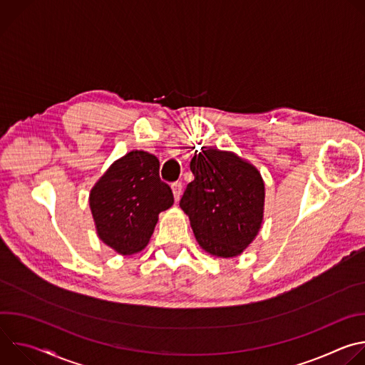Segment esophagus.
I'll return each instance as SVG.
<instances>
[{
    "mask_svg": "<svg viewBox=\"0 0 365 365\" xmlns=\"http://www.w3.org/2000/svg\"><path fill=\"white\" fill-rule=\"evenodd\" d=\"M172 190H173L175 199L179 200V197H180V195H182V182H175V183H172Z\"/></svg>",
    "mask_w": 365,
    "mask_h": 365,
    "instance_id": "obj_1",
    "label": "esophagus"
}]
</instances>
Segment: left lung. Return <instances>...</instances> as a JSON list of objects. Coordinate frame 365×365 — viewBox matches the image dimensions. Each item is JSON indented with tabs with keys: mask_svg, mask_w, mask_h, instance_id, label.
<instances>
[{
	"mask_svg": "<svg viewBox=\"0 0 365 365\" xmlns=\"http://www.w3.org/2000/svg\"><path fill=\"white\" fill-rule=\"evenodd\" d=\"M195 179L180 207L190 220L199 245L217 257H235L263 222L264 183L258 170L238 155L202 148L190 162Z\"/></svg>",
	"mask_w": 365,
	"mask_h": 365,
	"instance_id": "left-lung-1",
	"label": "left lung"
}]
</instances>
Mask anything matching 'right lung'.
Segmentation results:
<instances>
[{
    "mask_svg": "<svg viewBox=\"0 0 365 365\" xmlns=\"http://www.w3.org/2000/svg\"><path fill=\"white\" fill-rule=\"evenodd\" d=\"M159 159L134 150L117 160L92 187L89 205L98 237L117 252L141 251L159 214L173 205V193L160 180Z\"/></svg>",
    "mask_w": 365,
    "mask_h": 365,
    "instance_id": "add662e5",
    "label": "right lung"
}]
</instances>
